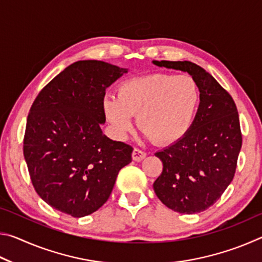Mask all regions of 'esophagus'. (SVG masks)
<instances>
[{
	"label": "esophagus",
	"instance_id": "34e87169",
	"mask_svg": "<svg viewBox=\"0 0 262 262\" xmlns=\"http://www.w3.org/2000/svg\"><path fill=\"white\" fill-rule=\"evenodd\" d=\"M145 156H147V154H145L144 151H142V150L139 149V148H135L134 150H133V154H132L133 161L141 162L142 159L145 158Z\"/></svg>",
	"mask_w": 262,
	"mask_h": 262
}]
</instances>
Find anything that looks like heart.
<instances>
[{
    "instance_id": "heart-1",
    "label": "heart",
    "mask_w": 262,
    "mask_h": 262,
    "mask_svg": "<svg viewBox=\"0 0 262 262\" xmlns=\"http://www.w3.org/2000/svg\"><path fill=\"white\" fill-rule=\"evenodd\" d=\"M199 88L187 75L149 74L122 82L117 96H106L104 112L119 135L130 130L133 115L137 126L154 143L179 141L192 125Z\"/></svg>"
}]
</instances>
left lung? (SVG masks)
Here are the masks:
<instances>
[{
  "label": "left lung",
  "mask_w": 262,
  "mask_h": 262,
  "mask_svg": "<svg viewBox=\"0 0 262 262\" xmlns=\"http://www.w3.org/2000/svg\"><path fill=\"white\" fill-rule=\"evenodd\" d=\"M154 63L187 72L200 91V105L188 132L155 154L163 163V171L154 183L155 193L167 208L196 214L219 200L236 173L243 142L237 106L200 66L189 61Z\"/></svg>",
  "instance_id": "left-lung-1"
}]
</instances>
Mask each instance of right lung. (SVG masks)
<instances>
[{"instance_id":"1","label":"right lung","mask_w":262,"mask_h":262,"mask_svg":"<svg viewBox=\"0 0 262 262\" xmlns=\"http://www.w3.org/2000/svg\"><path fill=\"white\" fill-rule=\"evenodd\" d=\"M127 73L107 62L77 61L42 88L30 108L23 152L31 181L47 205L73 217L108 200L133 147L103 134L106 88Z\"/></svg>"}]
</instances>
